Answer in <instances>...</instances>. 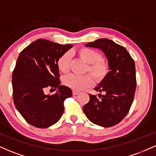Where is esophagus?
<instances>
[{
    "instance_id": "obj_1",
    "label": "esophagus",
    "mask_w": 156,
    "mask_h": 156,
    "mask_svg": "<svg viewBox=\"0 0 156 156\" xmlns=\"http://www.w3.org/2000/svg\"><path fill=\"white\" fill-rule=\"evenodd\" d=\"M79 92H78V91H76V90H73V95H77V94H79Z\"/></svg>"
}]
</instances>
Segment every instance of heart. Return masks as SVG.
<instances>
[{"label": "heart", "mask_w": 156, "mask_h": 156, "mask_svg": "<svg viewBox=\"0 0 156 156\" xmlns=\"http://www.w3.org/2000/svg\"><path fill=\"white\" fill-rule=\"evenodd\" d=\"M77 56L87 64L84 76L69 75L64 77L63 83L64 85L73 90L81 91L91 87L93 83V79L96 83H101L104 80L110 73V63L106 58H103L101 54L92 48L82 47L78 48L76 52ZM58 70L62 73H67L70 67V55L64 53L56 62ZM90 75H89L88 74Z\"/></svg>", "instance_id": "b5f03b06"}]
</instances>
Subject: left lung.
Wrapping results in <instances>:
<instances>
[{
	"label": "left lung",
	"mask_w": 156,
	"mask_h": 156,
	"mask_svg": "<svg viewBox=\"0 0 156 156\" xmlns=\"http://www.w3.org/2000/svg\"><path fill=\"white\" fill-rule=\"evenodd\" d=\"M105 53L111 69L107 78L94 90L104 94H89L83 112L94 124L103 127L117 125L126 117L133 102L136 88L135 62L123 46L108 39H99L85 44Z\"/></svg>",
	"instance_id": "1"
}]
</instances>
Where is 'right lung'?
<instances>
[{"label":"right lung","instance_id":"1","mask_svg":"<svg viewBox=\"0 0 156 156\" xmlns=\"http://www.w3.org/2000/svg\"><path fill=\"white\" fill-rule=\"evenodd\" d=\"M73 47L39 39L20 53L13 73L12 89L16 108L25 120L36 128L54 125L63 114L64 102L72 90L60 86L57 60ZM47 88H58L52 96L44 94Z\"/></svg>","mask_w":156,"mask_h":156}]
</instances>
